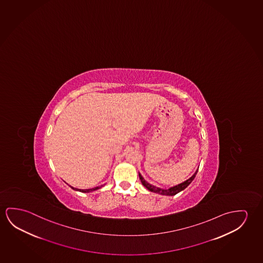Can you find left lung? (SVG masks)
I'll use <instances>...</instances> for the list:
<instances>
[{"mask_svg":"<svg viewBox=\"0 0 263 263\" xmlns=\"http://www.w3.org/2000/svg\"><path fill=\"white\" fill-rule=\"evenodd\" d=\"M198 170L195 172V174L193 175L191 178H189L186 181L182 182V183L178 184L177 186H172V187H170V189H167V190H164V189H160V187H158V186L151 185L148 182H146V180L144 179L141 174H139V179H140V181H141L142 184H143V186H146V189L149 190V191H151V192L158 193V194L166 195V196H174V195L178 194V192H180L182 190H185L186 186H189L190 183L193 181V179H194L195 177H196V175L198 173Z\"/></svg>","mask_w":263,"mask_h":263,"instance_id":"obj_1","label":"left lung"}]
</instances>
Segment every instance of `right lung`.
<instances>
[{
    "mask_svg": "<svg viewBox=\"0 0 263 263\" xmlns=\"http://www.w3.org/2000/svg\"><path fill=\"white\" fill-rule=\"evenodd\" d=\"M102 186H96V187H93V189H88V190H79V189H76V187H73V186H71L73 190H77V191H80V192H84V193H88V192H92V191H95V190H99V189H101Z\"/></svg>",
    "mask_w": 263,
    "mask_h": 263,
    "instance_id": "add662e5",
    "label": "right lung"
}]
</instances>
